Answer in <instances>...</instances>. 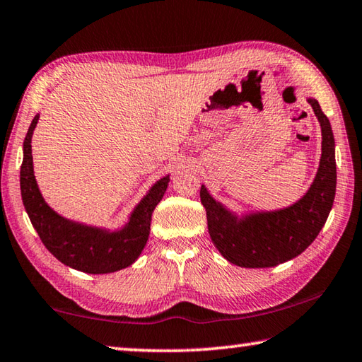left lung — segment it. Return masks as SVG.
<instances>
[{"mask_svg":"<svg viewBox=\"0 0 362 362\" xmlns=\"http://www.w3.org/2000/svg\"><path fill=\"white\" fill-rule=\"evenodd\" d=\"M321 122L322 153L313 185L302 199L281 211L257 212L238 218L201 187L207 228L212 243L226 260L244 268H268L293 259L320 235L332 209L337 185L335 140L320 103L308 99Z\"/></svg>","mask_w":362,"mask_h":362,"instance_id":"8db88e82","label":"left lung"}]
</instances>
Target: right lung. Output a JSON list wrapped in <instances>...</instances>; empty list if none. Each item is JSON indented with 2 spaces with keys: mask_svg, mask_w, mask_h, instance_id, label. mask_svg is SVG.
Returning <instances> with one entry per match:
<instances>
[{
  "mask_svg": "<svg viewBox=\"0 0 362 362\" xmlns=\"http://www.w3.org/2000/svg\"><path fill=\"white\" fill-rule=\"evenodd\" d=\"M38 115L35 116L23 140L21 192L23 206L42 244L64 265L84 273H113L132 265L148 240L151 214L166 192L169 175L151 187L148 194L131 214L129 223L119 231L110 233L70 222L46 204L36 185L32 156V136Z\"/></svg>",
  "mask_w": 362,
  "mask_h": 362,
  "instance_id": "obj_1",
  "label": "right lung"
}]
</instances>
